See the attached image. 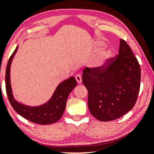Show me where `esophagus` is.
<instances>
[{
	"instance_id": "1",
	"label": "esophagus",
	"mask_w": 154,
	"mask_h": 154,
	"mask_svg": "<svg viewBox=\"0 0 154 154\" xmlns=\"http://www.w3.org/2000/svg\"><path fill=\"white\" fill-rule=\"evenodd\" d=\"M75 79L76 80L78 84H81L82 83V78H81V75L80 74H77L75 75Z\"/></svg>"
}]
</instances>
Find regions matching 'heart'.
<instances>
[{
    "instance_id": "obj_1",
    "label": "heart",
    "mask_w": 154,
    "mask_h": 154,
    "mask_svg": "<svg viewBox=\"0 0 154 154\" xmlns=\"http://www.w3.org/2000/svg\"><path fill=\"white\" fill-rule=\"evenodd\" d=\"M99 46H102L103 44L102 43H98ZM110 57V53L109 52H104L103 53L97 57L94 62V66L99 69H104L106 67L108 64V60Z\"/></svg>"
}]
</instances>
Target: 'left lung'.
Here are the masks:
<instances>
[{"mask_svg":"<svg viewBox=\"0 0 154 154\" xmlns=\"http://www.w3.org/2000/svg\"><path fill=\"white\" fill-rule=\"evenodd\" d=\"M82 79L88 91L90 113L100 121H111L123 116L135 104L140 66L130 46L121 39L118 57L104 69L85 67Z\"/></svg>","mask_w":154,"mask_h":154,"instance_id":"8db88e82","label":"left lung"}]
</instances>
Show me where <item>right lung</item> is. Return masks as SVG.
<instances>
[{
  "instance_id": "right-lung-1",
  "label": "right lung",
  "mask_w": 154,
  "mask_h": 154,
  "mask_svg": "<svg viewBox=\"0 0 154 154\" xmlns=\"http://www.w3.org/2000/svg\"><path fill=\"white\" fill-rule=\"evenodd\" d=\"M17 50L18 45L10 57L6 67L5 87L10 104L21 116L33 123L41 125H49L55 123L62 116L66 109L69 94L76 86V81L74 77L71 76L60 83L56 88L50 100L39 106H29L18 102L12 94L10 81V68Z\"/></svg>"
}]
</instances>
